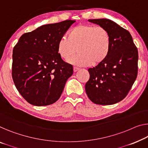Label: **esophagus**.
Listing matches in <instances>:
<instances>
[{"mask_svg":"<svg viewBox=\"0 0 148 148\" xmlns=\"http://www.w3.org/2000/svg\"><path fill=\"white\" fill-rule=\"evenodd\" d=\"M79 70H80V68H76V67H74V72H76L77 71H78Z\"/></svg>","mask_w":148,"mask_h":148,"instance_id":"34e87169","label":"esophagus"}]
</instances>
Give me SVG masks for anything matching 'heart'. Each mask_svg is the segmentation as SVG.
Returning a JSON list of instances; mask_svg holds the SVG:
<instances>
[{
  "label": "heart",
  "instance_id": "heart-1",
  "mask_svg": "<svg viewBox=\"0 0 148 148\" xmlns=\"http://www.w3.org/2000/svg\"><path fill=\"white\" fill-rule=\"evenodd\" d=\"M110 48V35L105 28L85 24L72 28L68 37H61L58 42V54L66 61L78 49V55L69 60L70 64L78 66L102 63L108 55Z\"/></svg>",
  "mask_w": 148,
  "mask_h": 148
}]
</instances>
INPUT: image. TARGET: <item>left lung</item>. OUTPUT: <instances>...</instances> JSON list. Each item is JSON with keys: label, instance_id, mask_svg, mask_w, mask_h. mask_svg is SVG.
I'll return each instance as SVG.
<instances>
[{"label": "left lung", "instance_id": "1", "mask_svg": "<svg viewBox=\"0 0 148 148\" xmlns=\"http://www.w3.org/2000/svg\"><path fill=\"white\" fill-rule=\"evenodd\" d=\"M105 28L110 35L108 55L102 63L88 69L85 85L88 98L99 105H111L122 100L138 75V52L127 30L109 19H89Z\"/></svg>", "mask_w": 148, "mask_h": 148}]
</instances>
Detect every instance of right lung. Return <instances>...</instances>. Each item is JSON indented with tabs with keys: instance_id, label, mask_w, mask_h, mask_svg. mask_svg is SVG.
Returning a JSON list of instances; mask_svg holds the SVG:
<instances>
[{
	"instance_id": "obj_1",
	"label": "right lung",
	"mask_w": 148,
	"mask_h": 148,
	"mask_svg": "<svg viewBox=\"0 0 148 148\" xmlns=\"http://www.w3.org/2000/svg\"><path fill=\"white\" fill-rule=\"evenodd\" d=\"M75 21L42 25L23 34L13 48L12 76L30 104L42 106L60 98L73 67L58 53V42Z\"/></svg>"
}]
</instances>
